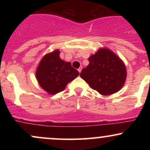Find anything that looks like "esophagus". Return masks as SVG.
Segmentation results:
<instances>
[{
	"instance_id": "esophagus-1",
	"label": "esophagus",
	"mask_w": 150,
	"mask_h": 150,
	"mask_svg": "<svg viewBox=\"0 0 150 150\" xmlns=\"http://www.w3.org/2000/svg\"><path fill=\"white\" fill-rule=\"evenodd\" d=\"M82 67H80V68H79V69H78V71H79V73H81V71H82Z\"/></svg>"
}]
</instances>
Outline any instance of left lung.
<instances>
[{
	"instance_id": "obj_1",
	"label": "left lung",
	"mask_w": 150,
	"mask_h": 150,
	"mask_svg": "<svg viewBox=\"0 0 150 150\" xmlns=\"http://www.w3.org/2000/svg\"><path fill=\"white\" fill-rule=\"evenodd\" d=\"M89 65L80 77L101 95H110L124 85L127 70L124 62L107 48H100L88 58Z\"/></svg>"
}]
</instances>
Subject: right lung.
Returning <instances> with one entry per match:
<instances>
[{
  "mask_svg": "<svg viewBox=\"0 0 150 150\" xmlns=\"http://www.w3.org/2000/svg\"><path fill=\"white\" fill-rule=\"evenodd\" d=\"M80 75L79 72L60 58V51L56 49L44 56L36 70V78L43 89L50 94L64 90L67 85Z\"/></svg>",
  "mask_w": 150,
  "mask_h": 150,
  "instance_id": "add662e5",
  "label": "right lung"
}]
</instances>
